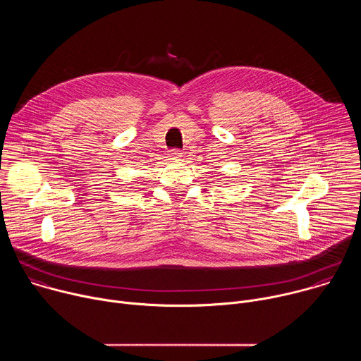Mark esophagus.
Listing matches in <instances>:
<instances>
[{
	"label": "esophagus",
	"mask_w": 361,
	"mask_h": 361,
	"mask_svg": "<svg viewBox=\"0 0 361 361\" xmlns=\"http://www.w3.org/2000/svg\"><path fill=\"white\" fill-rule=\"evenodd\" d=\"M169 157H170L171 160H174V161H178V160H181V157H183V152H181L180 149H171Z\"/></svg>",
	"instance_id": "1"
}]
</instances>
